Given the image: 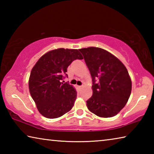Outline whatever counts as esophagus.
Segmentation results:
<instances>
[{"instance_id": "1", "label": "esophagus", "mask_w": 154, "mask_h": 154, "mask_svg": "<svg viewBox=\"0 0 154 154\" xmlns=\"http://www.w3.org/2000/svg\"><path fill=\"white\" fill-rule=\"evenodd\" d=\"M83 87V85H79V86H78V88H79V89H81V88H82Z\"/></svg>"}]
</instances>
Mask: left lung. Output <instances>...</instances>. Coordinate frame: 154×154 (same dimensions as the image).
<instances>
[{"label": "left lung", "instance_id": "obj_1", "mask_svg": "<svg viewBox=\"0 0 154 154\" xmlns=\"http://www.w3.org/2000/svg\"><path fill=\"white\" fill-rule=\"evenodd\" d=\"M92 78L93 94L88 109L101 118H111L126 105L132 82L126 66L105 49L91 47L79 49Z\"/></svg>", "mask_w": 154, "mask_h": 154}]
</instances>
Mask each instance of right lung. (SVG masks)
<instances>
[{
  "label": "right lung",
  "mask_w": 154,
  "mask_h": 154,
  "mask_svg": "<svg viewBox=\"0 0 154 154\" xmlns=\"http://www.w3.org/2000/svg\"><path fill=\"white\" fill-rule=\"evenodd\" d=\"M77 59H83L79 50L60 48L44 54L32 68L28 82L30 93L45 118H59L73 106L76 90L62 82L68 77V66Z\"/></svg>",
  "instance_id": "obj_1"
}]
</instances>
